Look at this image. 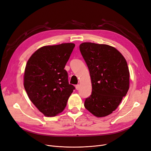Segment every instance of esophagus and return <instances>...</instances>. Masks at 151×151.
I'll use <instances>...</instances> for the list:
<instances>
[{
  "instance_id": "34e87169",
  "label": "esophagus",
  "mask_w": 151,
  "mask_h": 151,
  "mask_svg": "<svg viewBox=\"0 0 151 151\" xmlns=\"http://www.w3.org/2000/svg\"><path fill=\"white\" fill-rule=\"evenodd\" d=\"M75 88H76V90H79V89H80V84H77V85L75 86Z\"/></svg>"
}]
</instances>
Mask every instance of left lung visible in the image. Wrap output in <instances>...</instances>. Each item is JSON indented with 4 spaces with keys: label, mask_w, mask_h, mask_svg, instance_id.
Returning a JSON list of instances; mask_svg holds the SVG:
<instances>
[{
    "label": "left lung",
    "mask_w": 151,
    "mask_h": 151,
    "mask_svg": "<svg viewBox=\"0 0 151 151\" xmlns=\"http://www.w3.org/2000/svg\"><path fill=\"white\" fill-rule=\"evenodd\" d=\"M80 50L89 68L92 93L84 107L95 116L111 114L129 89L127 63L115 47L107 45L83 43Z\"/></svg>",
    "instance_id": "left-lung-1"
}]
</instances>
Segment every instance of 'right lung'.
Returning a JSON list of instances; mask_svg holds the SVG:
<instances>
[{"instance_id": "add662e5", "label": "right lung", "mask_w": 151, "mask_h": 151, "mask_svg": "<svg viewBox=\"0 0 151 151\" xmlns=\"http://www.w3.org/2000/svg\"><path fill=\"white\" fill-rule=\"evenodd\" d=\"M75 46L71 43L45 46L27 62L24 86L30 101L45 116L62 112L75 89L68 83L64 70Z\"/></svg>"}]
</instances>
